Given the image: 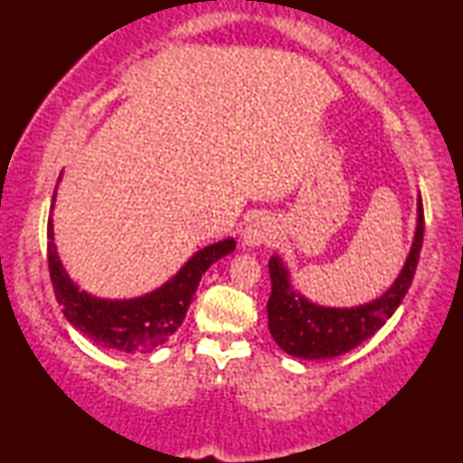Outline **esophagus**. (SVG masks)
<instances>
[{"mask_svg": "<svg viewBox=\"0 0 463 463\" xmlns=\"http://www.w3.org/2000/svg\"><path fill=\"white\" fill-rule=\"evenodd\" d=\"M278 236L276 223L269 217H257L252 219L249 225L244 227L242 232V242L249 249H255V246L271 244Z\"/></svg>", "mask_w": 463, "mask_h": 463, "instance_id": "34e87169", "label": "esophagus"}]
</instances>
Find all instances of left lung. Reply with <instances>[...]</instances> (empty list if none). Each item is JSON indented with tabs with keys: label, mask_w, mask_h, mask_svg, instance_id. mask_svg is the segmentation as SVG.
Masks as SVG:
<instances>
[{
	"label": "left lung",
	"mask_w": 463,
	"mask_h": 463,
	"mask_svg": "<svg viewBox=\"0 0 463 463\" xmlns=\"http://www.w3.org/2000/svg\"><path fill=\"white\" fill-rule=\"evenodd\" d=\"M423 242V204L417 198V230L409 257L394 284L382 297L356 307H325L307 301L290 287L280 257L269 259L271 295L268 301L269 333L284 352L303 360H325L354 350L371 339L396 312L413 282Z\"/></svg>",
	"instance_id": "1"
}]
</instances>
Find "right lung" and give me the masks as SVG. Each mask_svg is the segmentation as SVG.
I'll list each match as a JSON object with an SVG mask.
<instances>
[{
  "mask_svg": "<svg viewBox=\"0 0 463 463\" xmlns=\"http://www.w3.org/2000/svg\"><path fill=\"white\" fill-rule=\"evenodd\" d=\"M56 192L52 195L54 206ZM48 269L56 301L65 318L88 339L107 350L149 352L173 335L185 320L202 274L221 257L236 249V240L227 238L195 252L160 288L135 299H100L80 290L62 268L54 244L52 214L48 217Z\"/></svg>",
  "mask_w": 463,
  "mask_h": 463,
  "instance_id": "obj_1",
  "label": "right lung"
}]
</instances>
